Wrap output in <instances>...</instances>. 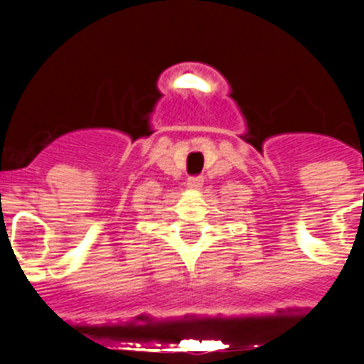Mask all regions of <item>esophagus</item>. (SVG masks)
I'll use <instances>...</instances> for the list:
<instances>
[{
	"instance_id": "obj_1",
	"label": "esophagus",
	"mask_w": 364,
	"mask_h": 364,
	"mask_svg": "<svg viewBox=\"0 0 364 364\" xmlns=\"http://www.w3.org/2000/svg\"><path fill=\"white\" fill-rule=\"evenodd\" d=\"M188 186L189 189H200L202 188V178H198V176H195V178H189L188 180Z\"/></svg>"
}]
</instances>
